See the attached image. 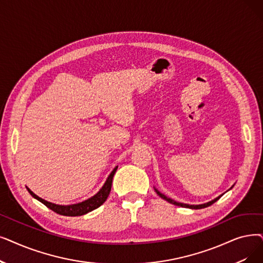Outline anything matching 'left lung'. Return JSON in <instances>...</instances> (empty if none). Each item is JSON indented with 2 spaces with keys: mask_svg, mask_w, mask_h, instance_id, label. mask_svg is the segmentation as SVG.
Returning a JSON list of instances; mask_svg holds the SVG:
<instances>
[{
  "mask_svg": "<svg viewBox=\"0 0 263 263\" xmlns=\"http://www.w3.org/2000/svg\"><path fill=\"white\" fill-rule=\"evenodd\" d=\"M234 186V185H233ZM233 186L230 188V189H232L233 188ZM229 189V190H230ZM155 190H156V192H157V195L160 197V198H162L163 200H165V201H167L168 203H171V204H174V205H177V206H181V208H186V209H191V210H200V209H204V208H208V206H210V205H212L213 203H215L217 200H219L221 197H222V195L221 196H219V197H217V198H215L214 200H212V201H210V202H206V203H203V204H197V205H191V204H186V203H180V202H177V201H175V200H173V199H171V198H167L166 196H164L163 193H161L160 192L158 189H156L155 188Z\"/></svg>",
  "mask_w": 263,
  "mask_h": 263,
  "instance_id": "8db88e82",
  "label": "left lung"
}]
</instances>
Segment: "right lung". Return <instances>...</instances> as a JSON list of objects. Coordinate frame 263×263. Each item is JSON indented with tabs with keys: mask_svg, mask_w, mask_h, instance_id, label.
Returning a JSON list of instances; mask_svg holds the SVG:
<instances>
[{
	"mask_svg": "<svg viewBox=\"0 0 263 263\" xmlns=\"http://www.w3.org/2000/svg\"><path fill=\"white\" fill-rule=\"evenodd\" d=\"M117 168H118V165L111 171V173L108 175L106 181L104 182V185L102 186V188L96 193L93 197H91V198H89V199H87L83 202H79V203H76V204H71V205L54 204V203L48 202L46 200L40 198L33 191H31L28 187H27V189L30 192V195L34 199H36L37 201L42 202L44 205H46L48 209L55 212L57 214H60L62 216H71V217L72 216L73 217L74 216H82V215H85V214H87L91 211L98 209L99 206H101V205L106 201V199L109 195V192H110V189H111L112 177H114V175H115Z\"/></svg>",
	"mask_w": 263,
	"mask_h": 263,
	"instance_id": "obj_1",
	"label": "right lung"
}]
</instances>
